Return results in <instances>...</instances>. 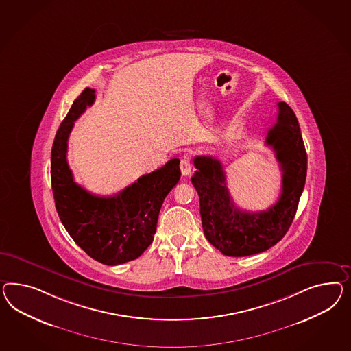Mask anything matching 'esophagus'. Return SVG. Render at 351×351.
Here are the masks:
<instances>
[{
	"mask_svg": "<svg viewBox=\"0 0 351 351\" xmlns=\"http://www.w3.org/2000/svg\"><path fill=\"white\" fill-rule=\"evenodd\" d=\"M180 169L182 176H188V175H190V172L193 170V165L190 163L188 157H184V158L181 160Z\"/></svg>",
	"mask_w": 351,
	"mask_h": 351,
	"instance_id": "34e87169",
	"label": "esophagus"
}]
</instances>
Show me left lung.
Returning a JSON list of instances; mask_svg holds the SVG:
<instances>
[{
  "label": "left lung",
  "mask_w": 351,
  "mask_h": 351,
  "mask_svg": "<svg viewBox=\"0 0 351 351\" xmlns=\"http://www.w3.org/2000/svg\"><path fill=\"white\" fill-rule=\"evenodd\" d=\"M276 123L268 130L271 145L282 171V189L276 204L267 210L237 208L226 186L222 165L210 156H197L191 182L198 191L204 235L213 247L228 256H253L276 245L298 209L306 179V152L298 119L290 106L278 102Z\"/></svg>",
  "instance_id": "left-lung-1"
}]
</instances>
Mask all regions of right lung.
<instances>
[{"label": "right lung", "mask_w": 351, "mask_h": 351, "mask_svg": "<svg viewBox=\"0 0 351 351\" xmlns=\"http://www.w3.org/2000/svg\"><path fill=\"white\" fill-rule=\"evenodd\" d=\"M95 99V89L86 88L57 130L51 152L52 191L58 217L76 244L97 262L123 265L151 245L162 203L180 180V160L172 158L111 197L77 185L67 163V141L74 121Z\"/></svg>", "instance_id": "obj_1"}]
</instances>
